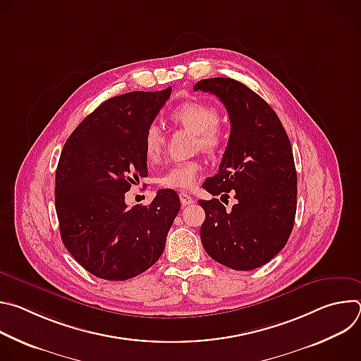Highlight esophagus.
I'll return each mask as SVG.
<instances>
[{
    "mask_svg": "<svg viewBox=\"0 0 361 361\" xmlns=\"http://www.w3.org/2000/svg\"><path fill=\"white\" fill-rule=\"evenodd\" d=\"M180 201H181L183 205H191V204H194V198H192L188 192H185V191H181V192H180Z\"/></svg>",
    "mask_w": 361,
    "mask_h": 361,
    "instance_id": "obj_1",
    "label": "esophagus"
}]
</instances>
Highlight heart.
Instances as JSON below:
<instances>
[{"instance_id": "1", "label": "heart", "mask_w": 361, "mask_h": 361, "mask_svg": "<svg viewBox=\"0 0 361 361\" xmlns=\"http://www.w3.org/2000/svg\"><path fill=\"white\" fill-rule=\"evenodd\" d=\"M171 120L197 134V147L205 151H214L224 142V133L219 124L220 114L216 107L207 102L188 101L171 113ZM164 148V135L159 126L151 124L144 134V154L148 161H157ZM201 173L198 161H181L166 170L159 183L166 188L188 190Z\"/></svg>"}]
</instances>
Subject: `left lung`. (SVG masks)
<instances>
[{"mask_svg": "<svg viewBox=\"0 0 361 361\" xmlns=\"http://www.w3.org/2000/svg\"><path fill=\"white\" fill-rule=\"evenodd\" d=\"M214 94L224 104L231 131L219 174L202 188L237 200L227 212L219 198L200 200L205 220L204 250L217 263L250 271L269 263L286 245L295 219L297 173L288 135L267 102L233 78H207L194 91Z\"/></svg>", "mask_w": 361, "mask_h": 361, "instance_id": "1", "label": "left lung"}]
</instances>
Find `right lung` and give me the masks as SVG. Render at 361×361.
Masks as SVG:
<instances>
[{"instance_id": "right-lung-1", "label": "right lung", "mask_w": 361, "mask_h": 361, "mask_svg": "<svg viewBox=\"0 0 361 361\" xmlns=\"http://www.w3.org/2000/svg\"><path fill=\"white\" fill-rule=\"evenodd\" d=\"M171 87L133 91L102 102L66 141L56 173L61 240L91 274L133 279L156 263L180 210L174 190L128 209L126 192L148 176L144 134Z\"/></svg>"}]
</instances>
